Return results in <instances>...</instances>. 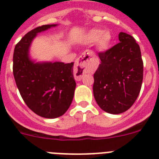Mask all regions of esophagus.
<instances>
[{
	"label": "esophagus",
	"instance_id": "obj_1",
	"mask_svg": "<svg viewBox=\"0 0 159 159\" xmlns=\"http://www.w3.org/2000/svg\"><path fill=\"white\" fill-rule=\"evenodd\" d=\"M92 57H95L94 52L91 51H85L76 60V64L74 69V75L77 80H80L83 75L86 73L88 63Z\"/></svg>",
	"mask_w": 159,
	"mask_h": 159
}]
</instances>
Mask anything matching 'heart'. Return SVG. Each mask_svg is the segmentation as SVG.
<instances>
[{
	"instance_id": "heart-1",
	"label": "heart",
	"mask_w": 159,
	"mask_h": 159,
	"mask_svg": "<svg viewBox=\"0 0 159 159\" xmlns=\"http://www.w3.org/2000/svg\"><path fill=\"white\" fill-rule=\"evenodd\" d=\"M111 40L112 36L110 32L99 29L90 30L84 37V40L86 43H92L97 41V46L102 50L107 49L110 46Z\"/></svg>"
}]
</instances>
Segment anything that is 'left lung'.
<instances>
[{
  "instance_id": "obj_1",
  "label": "left lung",
  "mask_w": 159,
  "mask_h": 159,
  "mask_svg": "<svg viewBox=\"0 0 159 159\" xmlns=\"http://www.w3.org/2000/svg\"><path fill=\"white\" fill-rule=\"evenodd\" d=\"M119 43L99 53L101 62L94 74L93 94L97 104L107 113L127 111L137 99L143 78L139 45L130 35L119 34Z\"/></svg>"
}]
</instances>
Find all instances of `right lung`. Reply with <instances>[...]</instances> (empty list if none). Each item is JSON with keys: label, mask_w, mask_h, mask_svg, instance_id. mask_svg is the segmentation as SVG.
I'll return each instance as SVG.
<instances>
[{"label": "right lung", "mask_w": 159, "mask_h": 159, "mask_svg": "<svg viewBox=\"0 0 159 159\" xmlns=\"http://www.w3.org/2000/svg\"><path fill=\"white\" fill-rule=\"evenodd\" d=\"M57 25H42L28 32L13 53V75L22 99L34 113L46 119L58 118L67 111L76 86L73 62H39L30 56L38 33Z\"/></svg>", "instance_id": "add662e5"}]
</instances>
